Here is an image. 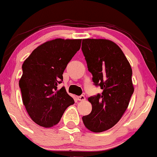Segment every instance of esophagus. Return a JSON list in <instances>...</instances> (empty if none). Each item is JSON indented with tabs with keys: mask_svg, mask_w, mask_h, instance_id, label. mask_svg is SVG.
<instances>
[{
	"mask_svg": "<svg viewBox=\"0 0 157 157\" xmlns=\"http://www.w3.org/2000/svg\"><path fill=\"white\" fill-rule=\"evenodd\" d=\"M77 100L80 101H83L86 100V98H85V96H84V95H80V96L77 97Z\"/></svg>",
	"mask_w": 157,
	"mask_h": 157,
	"instance_id": "34e87169",
	"label": "esophagus"
}]
</instances>
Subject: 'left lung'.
Returning a JSON list of instances; mask_svg holds the SVG:
<instances>
[{"label":"left lung","mask_w":157,"mask_h":157,"mask_svg":"<svg viewBox=\"0 0 157 157\" xmlns=\"http://www.w3.org/2000/svg\"><path fill=\"white\" fill-rule=\"evenodd\" d=\"M82 51L92 81L102 90L88 98L92 111L83 117L85 126L101 132L118 123L134 92L131 65L121 49L106 39H83Z\"/></svg>","instance_id":"left-lung-1"}]
</instances>
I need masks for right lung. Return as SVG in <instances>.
<instances>
[{"mask_svg":"<svg viewBox=\"0 0 157 157\" xmlns=\"http://www.w3.org/2000/svg\"><path fill=\"white\" fill-rule=\"evenodd\" d=\"M81 39L57 38L34 49L22 65L19 80L22 101L31 120L49 128L56 125L67 107L74 101L65 87L58 88L63 80L64 71L79 50Z\"/></svg>","mask_w":157,"mask_h":157,"instance_id":"1","label":"right lung"}]
</instances>
